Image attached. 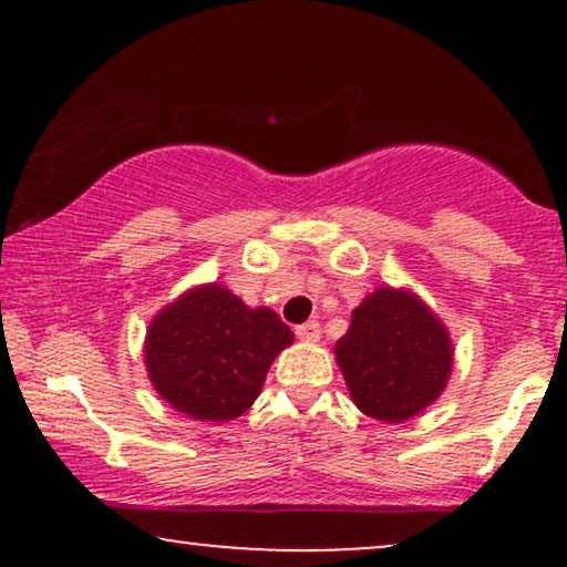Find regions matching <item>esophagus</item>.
<instances>
[{
	"label": "esophagus",
	"mask_w": 567,
	"mask_h": 567,
	"mask_svg": "<svg viewBox=\"0 0 567 567\" xmlns=\"http://www.w3.org/2000/svg\"><path fill=\"white\" fill-rule=\"evenodd\" d=\"M293 332H297L299 340H307V343H317V340H320V336H322L320 322H317V320H309L305 324H297V328H293Z\"/></svg>",
	"instance_id": "obj_1"
}]
</instances>
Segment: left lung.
Returning <instances> with one entry per match:
<instances>
[{
  "label": "left lung",
  "mask_w": 567,
  "mask_h": 567,
  "mask_svg": "<svg viewBox=\"0 0 567 567\" xmlns=\"http://www.w3.org/2000/svg\"><path fill=\"white\" fill-rule=\"evenodd\" d=\"M336 359L361 413L402 423L446 390L454 348L444 322L413 291L379 286L353 309Z\"/></svg>",
  "instance_id": "obj_1"
}]
</instances>
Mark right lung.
I'll list each match as a JSON object with an SVG mask.
<instances>
[{"label": "right lung", "mask_w": 567, "mask_h": 567, "mask_svg": "<svg viewBox=\"0 0 567 567\" xmlns=\"http://www.w3.org/2000/svg\"><path fill=\"white\" fill-rule=\"evenodd\" d=\"M291 343L274 309H250L221 284H204L154 315L144 363L177 413L224 423L258 400L270 363Z\"/></svg>", "instance_id": "add662e5"}]
</instances>
